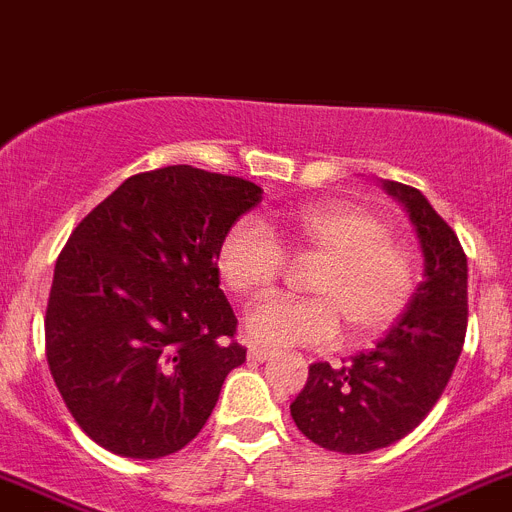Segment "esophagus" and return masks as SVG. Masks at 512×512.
Returning <instances> with one entry per match:
<instances>
[{
    "label": "esophagus",
    "mask_w": 512,
    "mask_h": 512,
    "mask_svg": "<svg viewBox=\"0 0 512 512\" xmlns=\"http://www.w3.org/2000/svg\"><path fill=\"white\" fill-rule=\"evenodd\" d=\"M247 357H250L252 362H265V359L273 357V352H270V349H265V347H257V344H252L250 352H247Z\"/></svg>",
    "instance_id": "1"
}]
</instances>
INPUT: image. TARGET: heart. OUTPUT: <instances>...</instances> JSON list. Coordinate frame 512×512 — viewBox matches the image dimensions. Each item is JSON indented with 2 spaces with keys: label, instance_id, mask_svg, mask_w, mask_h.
Here are the masks:
<instances>
[{
  "label": "heart",
  "instance_id": "1",
  "mask_svg": "<svg viewBox=\"0 0 512 512\" xmlns=\"http://www.w3.org/2000/svg\"><path fill=\"white\" fill-rule=\"evenodd\" d=\"M293 252L319 257L308 278L311 298H267L245 319L247 336L265 347H329L347 324L352 342H370L388 331L411 303L418 262L390 224L349 201L296 206L280 219ZM285 252L270 229L239 219L216 250V270L232 293L255 298L273 288Z\"/></svg>",
  "mask_w": 512,
  "mask_h": 512
}]
</instances>
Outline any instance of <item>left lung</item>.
Returning a JSON list of instances; mask_svg holds the SVG:
<instances>
[{
  "label": "left lung",
  "mask_w": 512,
  "mask_h": 512,
  "mask_svg": "<svg viewBox=\"0 0 512 512\" xmlns=\"http://www.w3.org/2000/svg\"><path fill=\"white\" fill-rule=\"evenodd\" d=\"M403 204L423 252V283L393 329L367 352L316 362L290 403L298 431L339 454H367L408 436L444 393L467 334V255L418 188L382 181Z\"/></svg>",
  "instance_id": "8db88e82"
}]
</instances>
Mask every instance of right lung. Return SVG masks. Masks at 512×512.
<instances>
[{"label":"right lung","mask_w":512,"mask_h":512,"mask_svg":"<svg viewBox=\"0 0 512 512\" xmlns=\"http://www.w3.org/2000/svg\"><path fill=\"white\" fill-rule=\"evenodd\" d=\"M262 201L250 181L191 165L137 173L73 229L55 262L45 349L84 434L160 459L199 436L245 362L216 250Z\"/></svg>","instance_id":"right-lung-1"}]
</instances>
